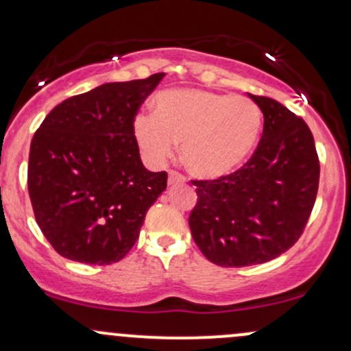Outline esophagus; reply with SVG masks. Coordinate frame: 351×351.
Returning a JSON list of instances; mask_svg holds the SVG:
<instances>
[{
  "label": "esophagus",
  "instance_id": "esophagus-1",
  "mask_svg": "<svg viewBox=\"0 0 351 351\" xmlns=\"http://www.w3.org/2000/svg\"><path fill=\"white\" fill-rule=\"evenodd\" d=\"M186 182V178L178 171H169L168 173V184L169 186H175V184H183Z\"/></svg>",
  "mask_w": 351,
  "mask_h": 351
}]
</instances>
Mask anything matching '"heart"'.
I'll use <instances>...</instances> for the list:
<instances>
[{"label": "heart", "mask_w": 351, "mask_h": 351, "mask_svg": "<svg viewBox=\"0 0 351 351\" xmlns=\"http://www.w3.org/2000/svg\"><path fill=\"white\" fill-rule=\"evenodd\" d=\"M263 117L255 101L202 88H175L155 99V114L133 119V134L145 160L163 167L182 143L184 167L202 180L238 171L255 152Z\"/></svg>", "instance_id": "b5f03b06"}]
</instances>
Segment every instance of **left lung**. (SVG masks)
Returning a JSON list of instances; mask_svg holds the SVG:
<instances>
[{
    "label": "left lung",
    "instance_id": "1",
    "mask_svg": "<svg viewBox=\"0 0 351 351\" xmlns=\"http://www.w3.org/2000/svg\"><path fill=\"white\" fill-rule=\"evenodd\" d=\"M248 96L265 119L253 156L233 175L193 182L191 234L203 255L225 268L265 263L291 248L318 191L319 161L306 123L275 99Z\"/></svg>",
    "mask_w": 351,
    "mask_h": 351
}]
</instances>
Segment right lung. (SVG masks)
<instances>
[{"label": "right lung", "mask_w": 351, "mask_h": 351, "mask_svg": "<svg viewBox=\"0 0 351 351\" xmlns=\"http://www.w3.org/2000/svg\"><path fill=\"white\" fill-rule=\"evenodd\" d=\"M165 73L105 83L53 108L29 148L28 191L38 226L61 256L117 263L167 190L141 163L133 119Z\"/></svg>", "instance_id": "add662e5"}]
</instances>
